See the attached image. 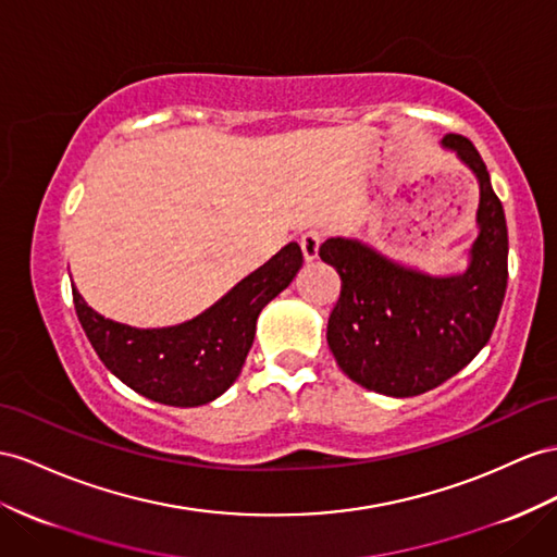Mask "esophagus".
Listing matches in <instances>:
<instances>
[{
  "label": "esophagus",
  "instance_id": "esophagus-1",
  "mask_svg": "<svg viewBox=\"0 0 557 557\" xmlns=\"http://www.w3.org/2000/svg\"><path fill=\"white\" fill-rule=\"evenodd\" d=\"M322 245V233L320 231H308L301 235V249L306 261H315L318 259V251Z\"/></svg>",
  "mask_w": 557,
  "mask_h": 557
}]
</instances>
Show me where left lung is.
Returning a JSON list of instances; mask_svg holds the SVG:
<instances>
[{
	"label": "left lung",
	"mask_w": 557,
	"mask_h": 557,
	"mask_svg": "<svg viewBox=\"0 0 557 557\" xmlns=\"http://www.w3.org/2000/svg\"><path fill=\"white\" fill-rule=\"evenodd\" d=\"M480 183L478 227L468 268L433 277L393 263L358 239L332 237L320 259L341 277L326 324L338 367L367 391L411 397L445 383L487 346L508 284V227L502 199L473 143L447 134Z\"/></svg>",
	"instance_id": "8db88e82"
}]
</instances>
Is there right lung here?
Masks as SVG:
<instances>
[{
    "mask_svg": "<svg viewBox=\"0 0 557 557\" xmlns=\"http://www.w3.org/2000/svg\"><path fill=\"white\" fill-rule=\"evenodd\" d=\"M301 265V247L289 242L202 315L162 330L106 320L77 289L73 301L96 355L122 383L154 403L197 407L233 386L253 344L259 312L289 287Z\"/></svg>",
    "mask_w": 557,
    "mask_h": 557,
    "instance_id": "right-lung-1",
    "label": "right lung"
}]
</instances>
